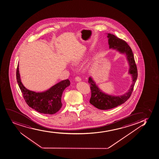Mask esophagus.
I'll return each instance as SVG.
<instances>
[{
	"mask_svg": "<svg viewBox=\"0 0 159 159\" xmlns=\"http://www.w3.org/2000/svg\"><path fill=\"white\" fill-rule=\"evenodd\" d=\"M75 80L77 82H79V81H81V79L80 77H76L75 78Z\"/></svg>",
	"mask_w": 159,
	"mask_h": 159,
	"instance_id": "34e87169",
	"label": "esophagus"
}]
</instances>
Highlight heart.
Instances as JSON below:
<instances>
[{
    "label": "heart",
    "instance_id": "heart-1",
    "mask_svg": "<svg viewBox=\"0 0 159 159\" xmlns=\"http://www.w3.org/2000/svg\"><path fill=\"white\" fill-rule=\"evenodd\" d=\"M83 59H84V58H80V59H78L77 60V61H78V62L80 61H81V60H82Z\"/></svg>",
    "mask_w": 159,
    "mask_h": 159
}]
</instances>
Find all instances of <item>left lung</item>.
I'll list each match as a JSON object with an SVG mask.
<instances>
[{
	"mask_svg": "<svg viewBox=\"0 0 159 159\" xmlns=\"http://www.w3.org/2000/svg\"><path fill=\"white\" fill-rule=\"evenodd\" d=\"M110 49L116 50L122 54H125L129 66V74L132 76V83L128 92L121 96H112L102 91L98 87L92 77L89 78L90 84L91 97L90 103L96 108L100 110H109L123 104L130 97L138 77V70L133 52L128 43L114 34H107Z\"/></svg>",
	"mask_w": 159,
	"mask_h": 159,
	"instance_id": "1",
	"label": "left lung"
}]
</instances>
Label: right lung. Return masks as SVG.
<instances>
[{"mask_svg": "<svg viewBox=\"0 0 159 159\" xmlns=\"http://www.w3.org/2000/svg\"><path fill=\"white\" fill-rule=\"evenodd\" d=\"M16 78L19 88L28 105L38 112L53 115L61 108V97L63 91L70 84L68 79L62 80L47 90L36 92L24 87L21 81L19 65L17 66Z\"/></svg>", "mask_w": 159, "mask_h": 159, "instance_id": "add662e5", "label": "right lung"}]
</instances>
